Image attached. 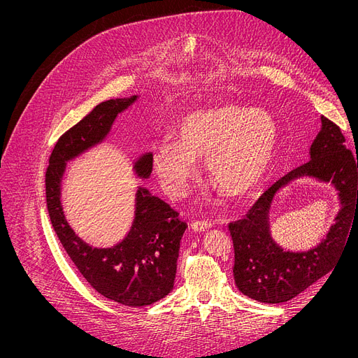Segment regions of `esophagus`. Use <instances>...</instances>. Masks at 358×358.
<instances>
[{"instance_id":"obj_1","label":"esophagus","mask_w":358,"mask_h":358,"mask_svg":"<svg viewBox=\"0 0 358 358\" xmlns=\"http://www.w3.org/2000/svg\"><path fill=\"white\" fill-rule=\"evenodd\" d=\"M192 230L197 231V233H204V231H208L213 224L210 221H204V220H196L192 222Z\"/></svg>"}]
</instances>
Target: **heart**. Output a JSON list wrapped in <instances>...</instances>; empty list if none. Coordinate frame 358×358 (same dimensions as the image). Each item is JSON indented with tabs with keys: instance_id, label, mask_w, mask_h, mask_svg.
I'll use <instances>...</instances> for the list:
<instances>
[{
	"instance_id": "heart-1",
	"label": "heart",
	"mask_w": 358,
	"mask_h": 358,
	"mask_svg": "<svg viewBox=\"0 0 358 358\" xmlns=\"http://www.w3.org/2000/svg\"><path fill=\"white\" fill-rule=\"evenodd\" d=\"M278 127L264 110L225 104L187 115L177 141H161L152 152V169L173 197H184L206 158L208 178L227 196L254 192L268 174L277 152Z\"/></svg>"
}]
</instances>
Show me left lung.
I'll return each mask as SVG.
<instances>
[{
	"label": "left lung",
	"instance_id": "obj_1",
	"mask_svg": "<svg viewBox=\"0 0 358 358\" xmlns=\"http://www.w3.org/2000/svg\"><path fill=\"white\" fill-rule=\"evenodd\" d=\"M338 125L321 117V129L310 148V161L274 182L243 220L229 224L234 244V280L244 296L259 303L278 304L299 296L330 273L358 221V155L344 145ZM313 176L331 182L339 191L342 210L331 231L317 248L292 253L271 237L269 210L276 194L291 180Z\"/></svg>",
	"mask_w": 358,
	"mask_h": 358
}]
</instances>
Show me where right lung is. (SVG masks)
<instances>
[{
    "mask_svg": "<svg viewBox=\"0 0 358 358\" xmlns=\"http://www.w3.org/2000/svg\"><path fill=\"white\" fill-rule=\"evenodd\" d=\"M137 99L138 95H133L96 106L58 138L45 173L47 208L64 250L95 291L128 307L150 306L173 289L180 241L187 224L166 201L140 187L136 194V217L125 238L111 248L91 247L74 233L64 215L61 181L67 161L100 144L117 115ZM151 158L152 154L147 152L137 159L134 170L138 177H150Z\"/></svg>",
    "mask_w": 358,
    "mask_h": 358,
    "instance_id": "obj_1",
    "label": "right lung"
}]
</instances>
